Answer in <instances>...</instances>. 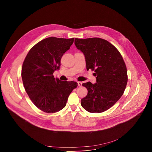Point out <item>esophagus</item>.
<instances>
[{
	"instance_id": "esophagus-1",
	"label": "esophagus",
	"mask_w": 152,
	"mask_h": 152,
	"mask_svg": "<svg viewBox=\"0 0 152 152\" xmlns=\"http://www.w3.org/2000/svg\"><path fill=\"white\" fill-rule=\"evenodd\" d=\"M82 84V83L81 82H77V85L79 86H81Z\"/></svg>"
}]
</instances>
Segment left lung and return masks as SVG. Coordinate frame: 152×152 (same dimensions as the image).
I'll use <instances>...</instances> for the list:
<instances>
[{"instance_id": "obj_1", "label": "left lung", "mask_w": 152, "mask_h": 152, "mask_svg": "<svg viewBox=\"0 0 152 152\" xmlns=\"http://www.w3.org/2000/svg\"><path fill=\"white\" fill-rule=\"evenodd\" d=\"M75 45L85 55L86 69L95 72L96 83L82 85L88 94L81 99L83 108L91 113H103L122 96L127 82L125 62L117 48L100 38H75Z\"/></svg>"}]
</instances>
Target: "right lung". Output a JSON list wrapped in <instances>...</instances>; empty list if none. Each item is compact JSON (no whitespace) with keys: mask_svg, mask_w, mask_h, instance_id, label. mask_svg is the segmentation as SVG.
I'll return each mask as SVG.
<instances>
[{"mask_svg":"<svg viewBox=\"0 0 152 152\" xmlns=\"http://www.w3.org/2000/svg\"><path fill=\"white\" fill-rule=\"evenodd\" d=\"M74 41L70 39L49 37L38 42L27 54L21 68V78L26 92L40 110L54 113L66 106L68 97L77 87L76 82L55 78L61 59Z\"/></svg>","mask_w":152,"mask_h":152,"instance_id":"add662e5","label":"right lung"}]
</instances>
